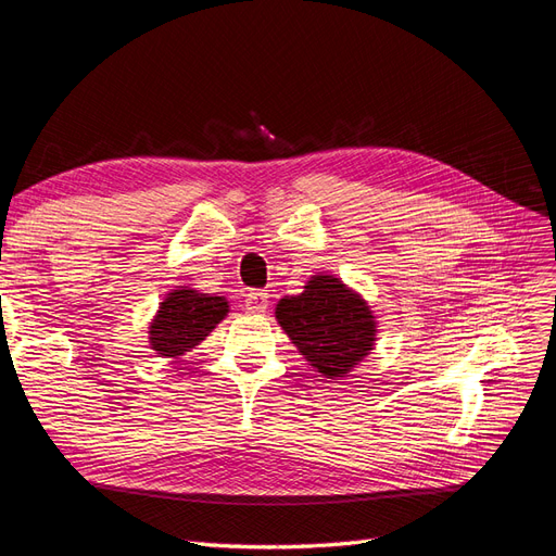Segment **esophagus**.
Masks as SVG:
<instances>
[{
  "mask_svg": "<svg viewBox=\"0 0 556 556\" xmlns=\"http://www.w3.org/2000/svg\"><path fill=\"white\" fill-rule=\"evenodd\" d=\"M268 308V294L264 290H255L245 296V311L248 313H264Z\"/></svg>",
  "mask_w": 556,
  "mask_h": 556,
  "instance_id": "34e87169",
  "label": "esophagus"
}]
</instances>
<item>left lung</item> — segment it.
Listing matches in <instances>:
<instances>
[{"label": "left lung", "mask_w": 556, "mask_h": 556, "mask_svg": "<svg viewBox=\"0 0 556 556\" xmlns=\"http://www.w3.org/2000/svg\"><path fill=\"white\" fill-rule=\"evenodd\" d=\"M276 319L306 362L327 378H343L374 350L371 308L333 276H313L304 292L280 299Z\"/></svg>", "instance_id": "8db88e82"}]
</instances>
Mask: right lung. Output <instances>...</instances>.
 <instances>
[{
    "instance_id": "1",
    "label": "right lung",
    "mask_w": 556,
    "mask_h": 556,
    "mask_svg": "<svg viewBox=\"0 0 556 556\" xmlns=\"http://www.w3.org/2000/svg\"><path fill=\"white\" fill-rule=\"evenodd\" d=\"M229 313L225 296H208L197 290L166 294L150 323V348L160 357H180L199 345Z\"/></svg>"
}]
</instances>
